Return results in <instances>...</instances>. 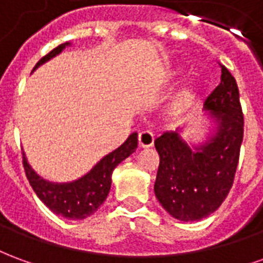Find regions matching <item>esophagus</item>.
<instances>
[{
	"mask_svg": "<svg viewBox=\"0 0 263 263\" xmlns=\"http://www.w3.org/2000/svg\"><path fill=\"white\" fill-rule=\"evenodd\" d=\"M154 134L149 131H142L139 132L138 135V143H139V148H151L154 145Z\"/></svg>",
	"mask_w": 263,
	"mask_h": 263,
	"instance_id": "34e87169",
	"label": "esophagus"
}]
</instances>
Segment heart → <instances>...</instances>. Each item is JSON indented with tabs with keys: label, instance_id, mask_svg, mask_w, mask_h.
Returning <instances> with one entry per match:
<instances>
[{
	"label": "heart",
	"instance_id": "1",
	"mask_svg": "<svg viewBox=\"0 0 263 263\" xmlns=\"http://www.w3.org/2000/svg\"><path fill=\"white\" fill-rule=\"evenodd\" d=\"M179 77L177 71H169L167 74L163 77V86H169L173 81L176 80ZM201 91V86L200 84H192V86L184 87L180 91L177 92L175 97L172 98V101L167 105L166 112L171 118H182L184 115L187 114L190 109L193 108L194 103L197 100L198 94Z\"/></svg>",
	"mask_w": 263,
	"mask_h": 263
}]
</instances>
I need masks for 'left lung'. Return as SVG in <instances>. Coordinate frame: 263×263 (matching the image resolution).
Returning a JSON list of instances; mask_svg holds the SVG:
<instances>
[{"label": "left lung", "instance_id": "left-lung-1", "mask_svg": "<svg viewBox=\"0 0 263 263\" xmlns=\"http://www.w3.org/2000/svg\"><path fill=\"white\" fill-rule=\"evenodd\" d=\"M204 108L215 122L205 142L190 146L177 131L155 139L159 154L155 196L180 221L209 217L232 187L243 138V115L237 81L226 66H221V83L207 97Z\"/></svg>", "mask_w": 263, "mask_h": 263}]
</instances>
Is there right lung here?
Segmentation results:
<instances>
[{"label": "right lung", "mask_w": 263, "mask_h": 263, "mask_svg": "<svg viewBox=\"0 0 263 263\" xmlns=\"http://www.w3.org/2000/svg\"><path fill=\"white\" fill-rule=\"evenodd\" d=\"M70 42L62 43L46 56L39 60L33 70L46 63L48 60L59 54ZM138 146V134H131L125 142L98 162L91 171L84 176L69 183H52L45 180L32 169L24 154V169L29 184L43 204L53 211L54 214L62 215L69 220H84L94 214L98 207L105 201L111 189L112 171L129 155L135 152Z\"/></svg>", "instance_id": "add662e5"}]
</instances>
